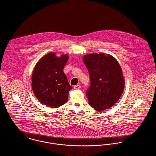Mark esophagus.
<instances>
[{
	"label": "esophagus",
	"mask_w": 156,
	"mask_h": 156,
	"mask_svg": "<svg viewBox=\"0 0 156 156\" xmlns=\"http://www.w3.org/2000/svg\"><path fill=\"white\" fill-rule=\"evenodd\" d=\"M81 88V86L80 85H75L74 87V88L75 89H79L80 88Z\"/></svg>",
	"instance_id": "esophagus-1"
}]
</instances>
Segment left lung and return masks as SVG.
<instances>
[{
  "label": "left lung",
  "instance_id": "left-lung-1",
  "mask_svg": "<svg viewBox=\"0 0 156 156\" xmlns=\"http://www.w3.org/2000/svg\"><path fill=\"white\" fill-rule=\"evenodd\" d=\"M83 61L90 76V86L86 92L89 105L98 112L109 109L118 101L125 88L118 61L105 53L85 55Z\"/></svg>",
  "mask_w": 156,
  "mask_h": 156
}]
</instances>
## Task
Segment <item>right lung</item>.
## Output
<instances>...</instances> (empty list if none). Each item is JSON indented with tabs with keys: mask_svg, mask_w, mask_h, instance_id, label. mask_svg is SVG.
Segmentation results:
<instances>
[{
	"mask_svg": "<svg viewBox=\"0 0 156 156\" xmlns=\"http://www.w3.org/2000/svg\"><path fill=\"white\" fill-rule=\"evenodd\" d=\"M68 58L67 54L57 57L54 52L48 53L37 62L33 72V91L40 102L50 108L66 104L73 88L63 71Z\"/></svg>",
	"mask_w": 156,
	"mask_h": 156,
	"instance_id": "right-lung-1",
	"label": "right lung"
}]
</instances>
